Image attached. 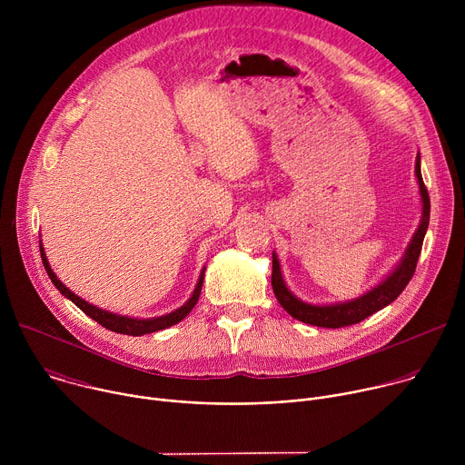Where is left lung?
Here are the masks:
<instances>
[{
    "label": "left lung",
    "mask_w": 465,
    "mask_h": 465,
    "mask_svg": "<svg viewBox=\"0 0 465 465\" xmlns=\"http://www.w3.org/2000/svg\"><path fill=\"white\" fill-rule=\"evenodd\" d=\"M416 178H418V185H420V196H421V221L418 230L414 232L401 261L395 264V269L375 287H371L370 291H366L362 296L348 300V302H335V303H309L300 300L298 296H294L291 292V289L287 287L283 274H282V267H280V259L276 255V252H272V289L274 294L280 302V305L296 320L303 322V323H311V325H318V327H346L351 323H359L364 318L371 316L373 312L381 311L382 307L390 305L397 296H400L405 287L409 285V282L412 280L414 272H416V264L421 253V246H423V239L429 228V217H430V198L427 193V187L423 183L421 178V158L420 153L416 156Z\"/></svg>",
    "instance_id": "left-lung-1"
}]
</instances>
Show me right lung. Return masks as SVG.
Listing matches in <instances>:
<instances>
[{
	"label": "right lung",
	"mask_w": 465,
	"mask_h": 465,
	"mask_svg": "<svg viewBox=\"0 0 465 465\" xmlns=\"http://www.w3.org/2000/svg\"><path fill=\"white\" fill-rule=\"evenodd\" d=\"M40 255H42V262L44 267L47 271V276L49 280L53 282V285L60 291L62 296H65L68 300H72L83 312H86L90 318H94L97 323H101L103 327L114 331V333H121V335H130V337H142V335H149V333H154V331H162V329H167L174 323H178L180 320H183L191 309L196 305L198 302V296H201V291H203V283H204V272H206V267L203 269L201 276H198V282H196V287L193 291V294L189 296V300L163 314V316H154V318H134V316H126V314H117V312H112V311H106V309H101L97 305H92L90 302L83 300L81 296H77L74 291H70L68 287H65L58 278L56 274L53 272L51 264L47 261V255H45V250H44V244L40 241Z\"/></svg>",
	"instance_id": "add662e5"
}]
</instances>
